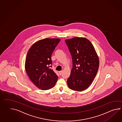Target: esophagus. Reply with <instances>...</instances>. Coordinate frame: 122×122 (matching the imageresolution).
<instances>
[{
    "label": "esophagus",
    "instance_id": "1",
    "mask_svg": "<svg viewBox=\"0 0 122 122\" xmlns=\"http://www.w3.org/2000/svg\"><path fill=\"white\" fill-rule=\"evenodd\" d=\"M62 73V71H60L59 72V74H60V75H61Z\"/></svg>",
    "mask_w": 122,
    "mask_h": 122
}]
</instances>
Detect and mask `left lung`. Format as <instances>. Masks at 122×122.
I'll return each instance as SVG.
<instances>
[{"instance_id":"1","label":"left lung","mask_w":122,"mask_h":122,"mask_svg":"<svg viewBox=\"0 0 122 122\" xmlns=\"http://www.w3.org/2000/svg\"><path fill=\"white\" fill-rule=\"evenodd\" d=\"M72 56L73 68L68 78V86L83 91L92 83L97 73L99 58L91 41L86 38L74 37L65 40Z\"/></svg>"}]
</instances>
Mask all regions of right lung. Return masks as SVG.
Returning <instances> with one entry per match:
<instances>
[{"mask_svg": "<svg viewBox=\"0 0 122 122\" xmlns=\"http://www.w3.org/2000/svg\"><path fill=\"white\" fill-rule=\"evenodd\" d=\"M60 41L59 38H45L36 41L27 52L25 68L31 81L42 90L54 86L58 77L52 69L51 56Z\"/></svg>", "mask_w": 122, "mask_h": 122, "instance_id": "1", "label": "right lung"}]
</instances>
